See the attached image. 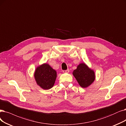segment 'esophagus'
Here are the masks:
<instances>
[{
    "mask_svg": "<svg viewBox=\"0 0 126 126\" xmlns=\"http://www.w3.org/2000/svg\"><path fill=\"white\" fill-rule=\"evenodd\" d=\"M63 73H69V69H67L66 70H63Z\"/></svg>",
    "mask_w": 126,
    "mask_h": 126,
    "instance_id": "esophagus-1",
    "label": "esophagus"
}]
</instances>
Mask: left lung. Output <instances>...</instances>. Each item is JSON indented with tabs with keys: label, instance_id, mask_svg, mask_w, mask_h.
I'll use <instances>...</instances> for the list:
<instances>
[{
	"label": "left lung",
	"instance_id": "8db88e82",
	"mask_svg": "<svg viewBox=\"0 0 126 126\" xmlns=\"http://www.w3.org/2000/svg\"><path fill=\"white\" fill-rule=\"evenodd\" d=\"M74 77L77 79L82 87H87L94 80L95 75L94 71L88 68L85 63H80L73 72Z\"/></svg>",
	"mask_w": 126,
	"mask_h": 126
}]
</instances>
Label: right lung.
<instances>
[{
    "instance_id": "add662e5",
    "label": "right lung",
    "mask_w": 126,
    "mask_h": 126,
    "mask_svg": "<svg viewBox=\"0 0 126 126\" xmlns=\"http://www.w3.org/2000/svg\"><path fill=\"white\" fill-rule=\"evenodd\" d=\"M56 72L48 64L45 63L37 68L34 78L37 83L44 89L51 88L55 83Z\"/></svg>"
}]
</instances>
